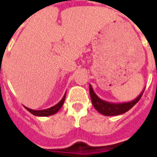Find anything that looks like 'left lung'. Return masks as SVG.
Here are the masks:
<instances>
[{
    "instance_id": "obj_1",
    "label": "left lung",
    "mask_w": 157,
    "mask_h": 157,
    "mask_svg": "<svg viewBox=\"0 0 157 157\" xmlns=\"http://www.w3.org/2000/svg\"><path fill=\"white\" fill-rule=\"evenodd\" d=\"M89 90H90V96H91V100H92L93 107L101 114L105 116L119 115V114H123V113L128 111L139 102V100L140 99L143 92L145 91V90H143L141 93L133 101L127 102H120V103H113V102L104 101V100L98 98L94 92L91 85L89 86Z\"/></svg>"
}]
</instances>
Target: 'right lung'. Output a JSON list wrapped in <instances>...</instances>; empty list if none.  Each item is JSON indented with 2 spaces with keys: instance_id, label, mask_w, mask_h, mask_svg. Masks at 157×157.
Here are the masks:
<instances>
[{
  "instance_id": "1",
  "label": "right lung",
  "mask_w": 157,
  "mask_h": 157,
  "mask_svg": "<svg viewBox=\"0 0 157 157\" xmlns=\"http://www.w3.org/2000/svg\"><path fill=\"white\" fill-rule=\"evenodd\" d=\"M65 96L63 97V98L60 100V102H59L56 105L53 106L51 108H49V109H43V110H33V109H30L29 108H27L25 107L26 109L30 112L32 114L35 116H39V117H47V116H50L53 115V114H55L56 113L58 112L59 109H61V107L64 104V102H65Z\"/></svg>"
}]
</instances>
